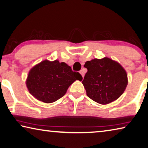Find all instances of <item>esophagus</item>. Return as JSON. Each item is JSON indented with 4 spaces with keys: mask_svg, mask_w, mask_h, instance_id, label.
<instances>
[{
    "mask_svg": "<svg viewBox=\"0 0 148 148\" xmlns=\"http://www.w3.org/2000/svg\"><path fill=\"white\" fill-rule=\"evenodd\" d=\"M80 74H82V77H84V72H83V71H82V70H81V71H80Z\"/></svg>",
    "mask_w": 148,
    "mask_h": 148,
    "instance_id": "esophagus-1",
    "label": "esophagus"
}]
</instances>
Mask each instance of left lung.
<instances>
[{
    "instance_id": "left-lung-1",
    "label": "left lung",
    "mask_w": 148,
    "mask_h": 148,
    "mask_svg": "<svg viewBox=\"0 0 148 148\" xmlns=\"http://www.w3.org/2000/svg\"><path fill=\"white\" fill-rule=\"evenodd\" d=\"M87 69L82 83L91 100L100 104L116 100L127 85V73L119 63L108 58L94 59L84 65Z\"/></svg>"
}]
</instances>
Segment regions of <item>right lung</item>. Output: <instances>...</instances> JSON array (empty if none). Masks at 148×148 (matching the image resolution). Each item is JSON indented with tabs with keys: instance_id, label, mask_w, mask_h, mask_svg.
Segmentation results:
<instances>
[{
	"instance_id": "add662e5",
	"label": "right lung",
	"mask_w": 148,
	"mask_h": 148,
	"mask_svg": "<svg viewBox=\"0 0 148 148\" xmlns=\"http://www.w3.org/2000/svg\"><path fill=\"white\" fill-rule=\"evenodd\" d=\"M82 79L79 72L72 71L65 63L45 60L30 70L26 86L38 100L52 103L65 95L72 83Z\"/></svg>"
}]
</instances>
